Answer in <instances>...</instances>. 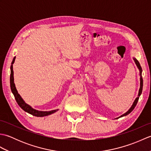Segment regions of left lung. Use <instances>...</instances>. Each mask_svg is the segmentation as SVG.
<instances>
[{"label":"left lung","mask_w":151,"mask_h":151,"mask_svg":"<svg viewBox=\"0 0 151 151\" xmlns=\"http://www.w3.org/2000/svg\"><path fill=\"white\" fill-rule=\"evenodd\" d=\"M134 62H135L137 67H138V69H139V75H140V88H139V93H138V97H137L136 99V100L134 101L132 106H131V108L129 109V110L127 112H126V113H125L124 114L122 115L121 116V117H123V116H125V115H127L128 114H129L130 113V112L134 110V108L136 107V104H137V102H138L139 96H140L141 94H142V89H143V78H142V67H141V65H140V64H139L138 61H137L136 58H134ZM117 119H118V118H117Z\"/></svg>","instance_id":"left-lung-1"}]
</instances>
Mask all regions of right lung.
Returning <instances> with one entry per match:
<instances>
[{
    "mask_svg": "<svg viewBox=\"0 0 151 151\" xmlns=\"http://www.w3.org/2000/svg\"><path fill=\"white\" fill-rule=\"evenodd\" d=\"M15 57L13 59V61L12 62V65L10 67V69H11V74H10V87H11V90L12 92L14 94L15 99L16 100V102H17L18 105L20 106L22 110L25 111L26 112H28V114H30L31 115H34V116L36 117H44V116H47V115H49L52 114L54 112H56L58 111V110H54L52 111H37L36 110H34L30 106L27 104V103H25V102L23 101V99L21 98V97L18 93V92L16 89L15 86L14 82V70H13V64H14L15 62Z\"/></svg>",
    "mask_w": 151,
    "mask_h": 151,
    "instance_id": "obj_1",
    "label": "right lung"
}]
</instances>
